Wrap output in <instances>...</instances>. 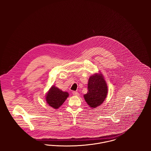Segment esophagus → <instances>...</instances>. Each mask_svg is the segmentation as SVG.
<instances>
[{
    "instance_id": "1",
    "label": "esophagus",
    "mask_w": 151,
    "mask_h": 151,
    "mask_svg": "<svg viewBox=\"0 0 151 151\" xmlns=\"http://www.w3.org/2000/svg\"><path fill=\"white\" fill-rule=\"evenodd\" d=\"M72 94H73V96H79V93L77 92H75V91H73Z\"/></svg>"
}]
</instances>
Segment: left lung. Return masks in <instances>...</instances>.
Masks as SVG:
<instances>
[{
  "label": "left lung",
  "instance_id": "left-lung-1",
  "mask_svg": "<svg viewBox=\"0 0 151 151\" xmlns=\"http://www.w3.org/2000/svg\"><path fill=\"white\" fill-rule=\"evenodd\" d=\"M108 86L101 74L94 73L90 76L88 83V92L84 95L89 107L96 108L101 105L108 94Z\"/></svg>",
  "mask_w": 151,
  "mask_h": 151
}]
</instances>
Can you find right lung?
<instances>
[{
  "mask_svg": "<svg viewBox=\"0 0 151 151\" xmlns=\"http://www.w3.org/2000/svg\"><path fill=\"white\" fill-rule=\"evenodd\" d=\"M69 94L63 92L54 86L51 87L46 96V101L51 107L57 109L59 108L68 97Z\"/></svg>",
  "mask_w": 151,
  "mask_h": 151,
  "instance_id": "1",
  "label": "right lung"
}]
</instances>
